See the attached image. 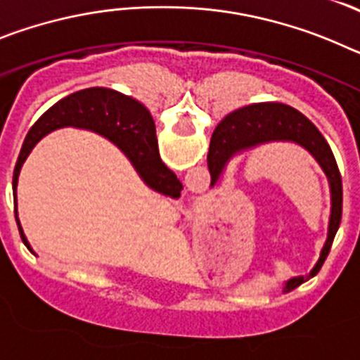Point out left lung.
<instances>
[{
    "label": "left lung",
    "instance_id": "left-lung-1",
    "mask_svg": "<svg viewBox=\"0 0 360 360\" xmlns=\"http://www.w3.org/2000/svg\"><path fill=\"white\" fill-rule=\"evenodd\" d=\"M272 141H290L303 146L304 149L314 155L323 171L328 176L330 191H332V216L328 225V240L321 250L319 262L311 269L310 278L317 274L323 266L324 259L332 249L333 238H335L342 216V180L335 157L328 142L324 141L319 129L294 108L279 103H263L254 106L241 108L232 111L216 126L209 148L207 165L211 171V180L216 182L224 169V165L231 157L243 149L254 148L257 144H265ZM307 278L299 276L288 281V287H297Z\"/></svg>",
    "mask_w": 360,
    "mask_h": 360
}]
</instances>
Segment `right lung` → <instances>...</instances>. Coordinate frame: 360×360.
<instances>
[{
    "instance_id": "obj_1",
    "label": "right lung",
    "mask_w": 360,
    "mask_h": 360,
    "mask_svg": "<svg viewBox=\"0 0 360 360\" xmlns=\"http://www.w3.org/2000/svg\"><path fill=\"white\" fill-rule=\"evenodd\" d=\"M63 126H75V128L94 129L101 133L111 142H115L129 160L141 178L151 189L162 195L178 198L184 189L182 182L176 174L162 162L158 155L157 136H155V122L151 113L144 104L135 98L122 95L110 88H88V90L75 91L68 97L61 98L37 119L28 131L23 142V148L15 162L12 189H14V214L18 221L21 240L28 247V241L23 234V229L18 219V203H15V186L21 165L27 160L28 153L36 146L41 136Z\"/></svg>"
}]
</instances>
